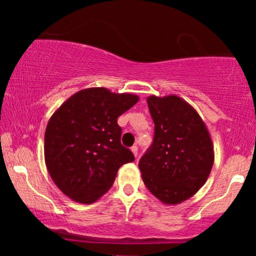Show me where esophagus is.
I'll use <instances>...</instances> for the list:
<instances>
[{"instance_id":"1","label":"esophagus","mask_w":256,"mask_h":256,"mask_svg":"<svg viewBox=\"0 0 256 256\" xmlns=\"http://www.w3.org/2000/svg\"><path fill=\"white\" fill-rule=\"evenodd\" d=\"M131 152H134V158H137V155H138V148H137L136 146H132V148H131Z\"/></svg>"}]
</instances>
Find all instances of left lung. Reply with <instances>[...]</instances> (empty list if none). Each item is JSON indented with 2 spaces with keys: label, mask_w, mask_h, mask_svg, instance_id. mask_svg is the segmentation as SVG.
<instances>
[{
  "label": "left lung",
  "mask_w": 256,
  "mask_h": 256,
  "mask_svg": "<svg viewBox=\"0 0 256 256\" xmlns=\"http://www.w3.org/2000/svg\"><path fill=\"white\" fill-rule=\"evenodd\" d=\"M155 124L140 167L146 186L165 204H178L204 186L214 162L210 131L192 104L176 95L146 98Z\"/></svg>",
  "instance_id": "left-lung-1"
}]
</instances>
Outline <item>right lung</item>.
<instances>
[{
  "label": "right lung",
  "mask_w": 256,
  "mask_h": 256,
  "mask_svg": "<svg viewBox=\"0 0 256 256\" xmlns=\"http://www.w3.org/2000/svg\"><path fill=\"white\" fill-rule=\"evenodd\" d=\"M138 100L134 94L88 88L73 94L50 116L44 134L46 166L73 201H98L110 189L120 166L134 160L120 143L118 118Z\"/></svg>",
  "instance_id": "right-lung-1"
}]
</instances>
